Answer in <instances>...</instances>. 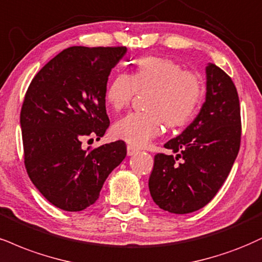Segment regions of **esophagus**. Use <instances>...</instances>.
Here are the masks:
<instances>
[{"label": "esophagus", "mask_w": 262, "mask_h": 262, "mask_svg": "<svg viewBox=\"0 0 262 262\" xmlns=\"http://www.w3.org/2000/svg\"><path fill=\"white\" fill-rule=\"evenodd\" d=\"M137 151H138V149H137V147H134L133 145H128V146H127V154H128V156L134 155V154L137 152Z\"/></svg>", "instance_id": "esophagus-1"}]
</instances>
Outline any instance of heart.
<instances>
[{"label": "heart", "instance_id": "obj_1", "mask_svg": "<svg viewBox=\"0 0 262 262\" xmlns=\"http://www.w3.org/2000/svg\"><path fill=\"white\" fill-rule=\"evenodd\" d=\"M147 91L141 112H132L113 124L117 139L145 146L160 135L163 123L178 128L193 118L203 99L200 77L177 62L162 57H144L129 74L118 73L110 80L105 99L113 111L127 108L135 93Z\"/></svg>", "mask_w": 262, "mask_h": 262}]
</instances>
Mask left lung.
Segmentation results:
<instances>
[{"label":"left lung","instance_id":"8db88e82","mask_svg":"<svg viewBox=\"0 0 262 262\" xmlns=\"http://www.w3.org/2000/svg\"><path fill=\"white\" fill-rule=\"evenodd\" d=\"M206 101L194 122L165 144L177 156L155 155L149 189L160 209L194 212L215 198L241 147V105L235 85L213 63L206 67Z\"/></svg>","mask_w":262,"mask_h":262}]
</instances>
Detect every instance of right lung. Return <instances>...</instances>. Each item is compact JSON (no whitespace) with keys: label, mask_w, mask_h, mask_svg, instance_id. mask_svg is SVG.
<instances>
[{"label":"right lung","mask_w":262,"mask_h":262,"mask_svg":"<svg viewBox=\"0 0 262 262\" xmlns=\"http://www.w3.org/2000/svg\"><path fill=\"white\" fill-rule=\"evenodd\" d=\"M124 46L63 50L33 78L20 111L24 165L47 200L81 211L99 199L106 178L124 160L123 140L83 149L110 127L105 90Z\"/></svg>","instance_id":"obj_1"}]
</instances>
